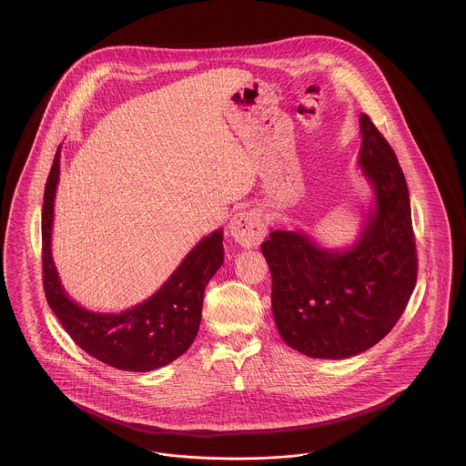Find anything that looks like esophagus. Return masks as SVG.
Returning <instances> with one entry per match:
<instances>
[{
	"label": "esophagus",
	"instance_id": "1",
	"mask_svg": "<svg viewBox=\"0 0 466 466\" xmlns=\"http://www.w3.org/2000/svg\"><path fill=\"white\" fill-rule=\"evenodd\" d=\"M230 236L243 248H257L266 236V225L262 222L258 211L246 209L234 215L230 220Z\"/></svg>",
	"mask_w": 466,
	"mask_h": 466
}]
</instances>
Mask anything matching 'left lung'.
Here are the masks:
<instances>
[{"instance_id": "1", "label": "left lung", "mask_w": 466, "mask_h": 466, "mask_svg": "<svg viewBox=\"0 0 466 466\" xmlns=\"http://www.w3.org/2000/svg\"><path fill=\"white\" fill-rule=\"evenodd\" d=\"M360 166L376 192L355 248L337 253L300 232L274 230L262 243L272 276V314L289 348L310 358H350L397 325L418 279L409 188L391 145L361 113Z\"/></svg>"}]
</instances>
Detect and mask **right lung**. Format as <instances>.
<instances>
[{
  "instance_id": "right-lung-1",
  "label": "right lung",
  "mask_w": 466,
  "mask_h": 466,
  "mask_svg": "<svg viewBox=\"0 0 466 466\" xmlns=\"http://www.w3.org/2000/svg\"><path fill=\"white\" fill-rule=\"evenodd\" d=\"M59 150L46 177L42 209V274L46 302L67 335L96 360L129 372L164 367L199 332L204 289L223 264V232L204 238L152 299L120 314H99L69 300L50 255Z\"/></svg>"
}]
</instances>
